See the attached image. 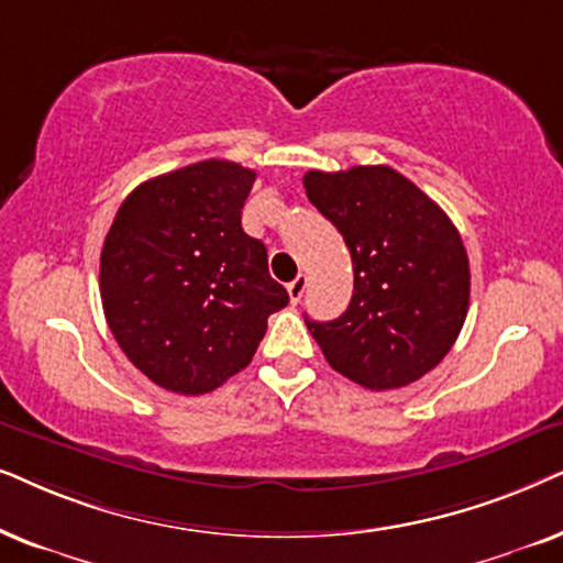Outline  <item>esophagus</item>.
Segmentation results:
<instances>
[{
	"label": "esophagus",
	"mask_w": 563,
	"mask_h": 563,
	"mask_svg": "<svg viewBox=\"0 0 563 563\" xmlns=\"http://www.w3.org/2000/svg\"><path fill=\"white\" fill-rule=\"evenodd\" d=\"M306 283H309V277H306L303 273L296 277L294 283H288V296H290V303H298L306 294Z\"/></svg>",
	"instance_id": "34e87169"
}]
</instances>
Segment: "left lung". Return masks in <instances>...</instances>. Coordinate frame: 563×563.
Wrapping results in <instances>:
<instances>
[{"label": "left lung", "instance_id": "1", "mask_svg": "<svg viewBox=\"0 0 563 563\" xmlns=\"http://www.w3.org/2000/svg\"><path fill=\"white\" fill-rule=\"evenodd\" d=\"M306 195L344 236L355 288L347 311L306 327L344 378L388 391L451 352L468 311V254L443 208L391 167L311 169Z\"/></svg>", "mask_w": 563, "mask_h": 563}]
</instances>
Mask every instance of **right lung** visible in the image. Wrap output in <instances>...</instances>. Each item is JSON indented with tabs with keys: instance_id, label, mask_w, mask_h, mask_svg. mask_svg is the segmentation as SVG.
<instances>
[{
	"instance_id": "add662e5",
	"label": "right lung",
	"mask_w": 563,
	"mask_h": 563,
	"mask_svg": "<svg viewBox=\"0 0 563 563\" xmlns=\"http://www.w3.org/2000/svg\"><path fill=\"white\" fill-rule=\"evenodd\" d=\"M254 172L206 159L141 183L104 236L100 296L120 350L167 391L208 394L252 363L288 290L242 229Z\"/></svg>"
}]
</instances>
